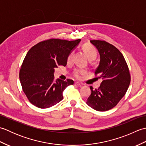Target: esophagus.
Segmentation results:
<instances>
[{
    "mask_svg": "<svg viewBox=\"0 0 146 146\" xmlns=\"http://www.w3.org/2000/svg\"><path fill=\"white\" fill-rule=\"evenodd\" d=\"M75 85H78V86H83V83H78V82H76V83H75Z\"/></svg>",
    "mask_w": 146,
    "mask_h": 146,
    "instance_id": "obj_1",
    "label": "esophagus"
}]
</instances>
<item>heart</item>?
Here are the masks:
<instances>
[{"label":"heart","mask_w":146,"mask_h":146,"mask_svg":"<svg viewBox=\"0 0 146 146\" xmlns=\"http://www.w3.org/2000/svg\"><path fill=\"white\" fill-rule=\"evenodd\" d=\"M82 49L83 52H85V54H86V56H87L89 60H94L96 57H97V51H96L95 49L92 44H89V43H86V44L83 45ZM73 54V52H71V53L68 55L67 58L68 62H71V60H72ZM86 73H87L86 70L78 69L75 71V72L73 73V75L76 78L80 79L82 78V75H85Z\"/></svg>","instance_id":"b5f03b06"}]
</instances>
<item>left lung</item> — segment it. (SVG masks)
<instances>
[{"label": "left lung", "instance_id": "obj_1", "mask_svg": "<svg viewBox=\"0 0 146 146\" xmlns=\"http://www.w3.org/2000/svg\"><path fill=\"white\" fill-rule=\"evenodd\" d=\"M100 54V63L95 75L103 81L98 89L90 86L91 95L86 103L94 110L107 111L116 106L125 95L131 82L127 64L117 48L105 41L91 40Z\"/></svg>", "mask_w": 146, "mask_h": 146}]
</instances>
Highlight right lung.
<instances>
[{"label":"right lung","mask_w":146,"mask_h":146,"mask_svg":"<svg viewBox=\"0 0 146 146\" xmlns=\"http://www.w3.org/2000/svg\"><path fill=\"white\" fill-rule=\"evenodd\" d=\"M81 41L51 39L31 48L22 64L19 79L29 102L40 108H47L63 100V92L73 80H54V68L65 66L71 51Z\"/></svg>","instance_id":"right-lung-1"}]
</instances>
